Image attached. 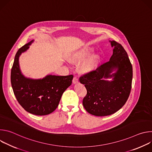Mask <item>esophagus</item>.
I'll return each mask as SVG.
<instances>
[{"label":"esophagus","instance_id":"34e87169","mask_svg":"<svg viewBox=\"0 0 152 152\" xmlns=\"http://www.w3.org/2000/svg\"><path fill=\"white\" fill-rule=\"evenodd\" d=\"M78 82H79L78 78H77V77L75 76V77H73V83H77Z\"/></svg>","mask_w":152,"mask_h":152}]
</instances>
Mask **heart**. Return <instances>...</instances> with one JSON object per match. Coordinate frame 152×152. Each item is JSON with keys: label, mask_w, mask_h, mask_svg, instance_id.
I'll return each instance as SVG.
<instances>
[{"label": "heart", "mask_w": 152, "mask_h": 152, "mask_svg": "<svg viewBox=\"0 0 152 152\" xmlns=\"http://www.w3.org/2000/svg\"><path fill=\"white\" fill-rule=\"evenodd\" d=\"M93 52V49L90 46L79 47L70 52L68 55V58L72 62H80L90 56ZM99 63V55H93L82 64L80 68L81 72L83 73L92 72L97 68Z\"/></svg>", "instance_id": "b5f03b06"}]
</instances>
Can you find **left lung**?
<instances>
[{"label": "left lung", "instance_id": "left-lung-1", "mask_svg": "<svg viewBox=\"0 0 152 152\" xmlns=\"http://www.w3.org/2000/svg\"><path fill=\"white\" fill-rule=\"evenodd\" d=\"M111 43L114 50L110 60L79 77L87 91L82 101L83 106L88 113L96 116H107L116 113L126 103L131 91L132 64L121 45L114 40ZM115 68L117 72L111 75ZM113 76L112 81L102 79Z\"/></svg>", "mask_w": 152, "mask_h": 152}]
</instances>
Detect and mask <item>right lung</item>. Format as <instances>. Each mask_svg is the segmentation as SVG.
Wrapping results in <instances>:
<instances>
[{
	"instance_id": "obj_1",
	"label": "right lung",
	"mask_w": 152,
	"mask_h": 152,
	"mask_svg": "<svg viewBox=\"0 0 152 152\" xmlns=\"http://www.w3.org/2000/svg\"><path fill=\"white\" fill-rule=\"evenodd\" d=\"M32 42L17 51L11 69V82L15 96L25 110L34 115H45L56 109L63 93L72 84L73 76L49 75L38 80L25 77L20 70L18 58Z\"/></svg>"
}]
</instances>
